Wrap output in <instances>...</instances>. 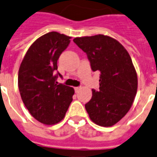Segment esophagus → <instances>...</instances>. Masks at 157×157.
Here are the masks:
<instances>
[{
  "mask_svg": "<svg viewBox=\"0 0 157 157\" xmlns=\"http://www.w3.org/2000/svg\"><path fill=\"white\" fill-rule=\"evenodd\" d=\"M81 87L80 86H78V87H74V90H75V91H78L79 89H80Z\"/></svg>",
  "mask_w": 157,
  "mask_h": 157,
  "instance_id": "34e87169",
  "label": "esophagus"
}]
</instances>
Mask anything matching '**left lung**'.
<instances>
[{
  "instance_id": "1",
  "label": "left lung",
  "mask_w": 157,
  "mask_h": 157,
  "mask_svg": "<svg viewBox=\"0 0 157 157\" xmlns=\"http://www.w3.org/2000/svg\"><path fill=\"white\" fill-rule=\"evenodd\" d=\"M93 71H99V90L92 89L86 109L96 124L109 127L129 111L137 91V76L130 54L117 40L103 34L75 38Z\"/></svg>"
}]
</instances>
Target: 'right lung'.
<instances>
[{"label":"right lung","mask_w":157,"mask_h":157,"mask_svg":"<svg viewBox=\"0 0 157 157\" xmlns=\"http://www.w3.org/2000/svg\"><path fill=\"white\" fill-rule=\"evenodd\" d=\"M71 37L51 32L40 37L27 50L18 73L21 99L30 114L45 124L64 118L74 90L58 84L57 61L70 44Z\"/></svg>","instance_id":"add662e5"}]
</instances>
